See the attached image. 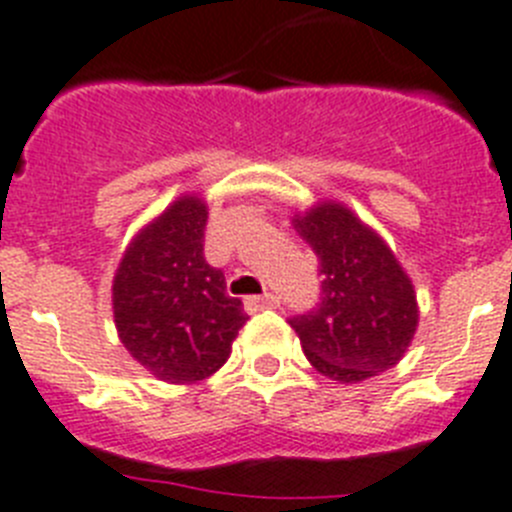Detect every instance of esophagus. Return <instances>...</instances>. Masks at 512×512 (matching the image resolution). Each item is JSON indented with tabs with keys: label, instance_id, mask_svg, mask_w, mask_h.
Masks as SVG:
<instances>
[{
	"label": "esophagus",
	"instance_id": "esophagus-1",
	"mask_svg": "<svg viewBox=\"0 0 512 512\" xmlns=\"http://www.w3.org/2000/svg\"><path fill=\"white\" fill-rule=\"evenodd\" d=\"M279 298L272 295V292H264V295H253V298L246 300V310L256 313V310H269V308H277Z\"/></svg>",
	"mask_w": 512,
	"mask_h": 512
}]
</instances>
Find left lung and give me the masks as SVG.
Masks as SVG:
<instances>
[{
    "label": "left lung",
    "mask_w": 512,
    "mask_h": 512,
    "mask_svg": "<svg viewBox=\"0 0 512 512\" xmlns=\"http://www.w3.org/2000/svg\"><path fill=\"white\" fill-rule=\"evenodd\" d=\"M321 261V303L292 318L308 362L339 383H360L399 365L419 323L417 292L378 230L336 199L292 217Z\"/></svg>",
    "instance_id": "8db88e82"
}]
</instances>
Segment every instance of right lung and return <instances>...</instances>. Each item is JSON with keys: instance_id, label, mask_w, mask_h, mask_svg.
Instances as JSON below:
<instances>
[{"instance_id": "1", "label": "right lung", "mask_w": 512, "mask_h": 512, "mask_svg": "<svg viewBox=\"0 0 512 512\" xmlns=\"http://www.w3.org/2000/svg\"><path fill=\"white\" fill-rule=\"evenodd\" d=\"M204 196H176L129 240L113 274L121 344L157 381L191 386L222 368L246 323L220 269L204 261Z\"/></svg>"}]
</instances>
